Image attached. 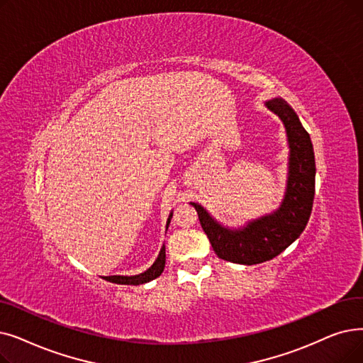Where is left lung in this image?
Instances as JSON below:
<instances>
[{"label": "left lung", "instance_id": "1", "mask_svg": "<svg viewBox=\"0 0 363 363\" xmlns=\"http://www.w3.org/2000/svg\"><path fill=\"white\" fill-rule=\"evenodd\" d=\"M264 105L285 125L289 148L288 178L280 206L272 213L247 220L242 227L230 228L216 220L201 204L190 201L215 254L234 264H261L281 254L301 235L313 208L316 163L310 135L285 99L274 98Z\"/></svg>", "mask_w": 363, "mask_h": 363}]
</instances>
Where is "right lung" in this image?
<instances>
[{
	"mask_svg": "<svg viewBox=\"0 0 363 363\" xmlns=\"http://www.w3.org/2000/svg\"><path fill=\"white\" fill-rule=\"evenodd\" d=\"M172 215H173V211H170V213H169L167 223H166V230L169 228ZM164 264H166V247H164V245H163L162 249H160V252H159V257L155 258L154 264L150 267V269H147L144 273L135 274V276H106V277H104V279L108 280V281L117 283V285H135V286L144 285V283H148V281L157 279V277H159V276L163 273Z\"/></svg>",
	"mask_w": 363,
	"mask_h": 363,
	"instance_id": "right-lung-1",
	"label": "right lung"
}]
</instances>
